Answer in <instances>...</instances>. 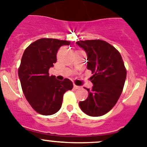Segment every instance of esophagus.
Returning <instances> with one entry per match:
<instances>
[{
  "label": "esophagus",
  "mask_w": 147,
  "mask_h": 147,
  "mask_svg": "<svg viewBox=\"0 0 147 147\" xmlns=\"http://www.w3.org/2000/svg\"><path fill=\"white\" fill-rule=\"evenodd\" d=\"M73 88H74V89H79V88H80V87L78 86V85H73Z\"/></svg>",
  "instance_id": "34e87169"
}]
</instances>
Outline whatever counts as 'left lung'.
<instances>
[{"mask_svg": "<svg viewBox=\"0 0 147 147\" xmlns=\"http://www.w3.org/2000/svg\"><path fill=\"white\" fill-rule=\"evenodd\" d=\"M77 45L88 57L87 68L93 74V84L88 90V98L79 102L80 108L90 116H101L116 105L121 95L126 78V70L121 55L105 41H79Z\"/></svg>", "mask_w": 147, "mask_h": 147, "instance_id": "8db88e82", "label": "left lung"}]
</instances>
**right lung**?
<instances>
[{
	"label": "right lung",
	"mask_w": 147,
	"mask_h": 147,
	"mask_svg": "<svg viewBox=\"0 0 147 147\" xmlns=\"http://www.w3.org/2000/svg\"><path fill=\"white\" fill-rule=\"evenodd\" d=\"M69 45L67 41L45 38L31 44L23 54L18 69L21 88L28 103L40 114L57 113L62 106L64 93L73 88L67 78L60 81L49 74V68L57 62L58 49Z\"/></svg>",
	"instance_id": "right-lung-1"
}]
</instances>
